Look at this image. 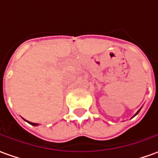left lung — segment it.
Wrapping results in <instances>:
<instances>
[{"label":"left lung","mask_w":158,"mask_h":158,"mask_svg":"<svg viewBox=\"0 0 158 158\" xmlns=\"http://www.w3.org/2000/svg\"><path fill=\"white\" fill-rule=\"evenodd\" d=\"M140 109H141V107H140V108H139V109L138 110V112H137V113H136L135 114V115H134V116L132 117V118H134V117H135V116H136V115H137V114H138V113H139V111H140Z\"/></svg>","instance_id":"1"}]
</instances>
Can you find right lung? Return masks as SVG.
Returning <instances> with one entry per match:
<instances>
[{"label":"right lung","instance_id":"1","mask_svg":"<svg viewBox=\"0 0 158 158\" xmlns=\"http://www.w3.org/2000/svg\"><path fill=\"white\" fill-rule=\"evenodd\" d=\"M23 119H24V118H23ZM24 121H26L27 123H29V124H31V125H33V126H38V125H39V123H35L29 122V121H28V120H25V119H24Z\"/></svg>","mask_w":158,"mask_h":158}]
</instances>
